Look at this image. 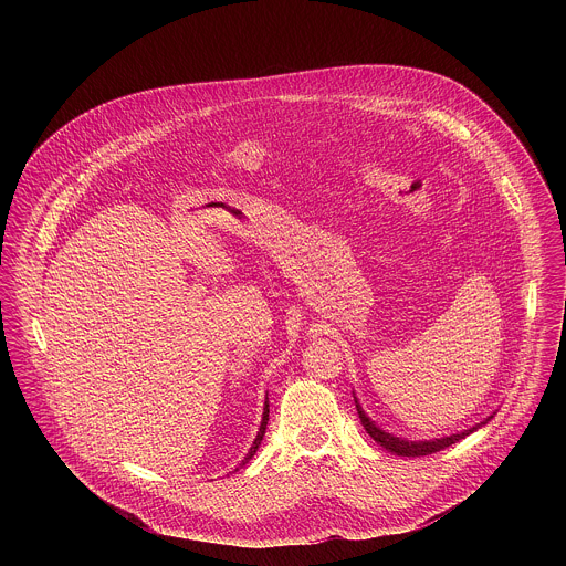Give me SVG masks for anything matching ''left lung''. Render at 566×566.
I'll return each instance as SVG.
<instances>
[{
    "instance_id": "left-lung-1",
    "label": "left lung",
    "mask_w": 566,
    "mask_h": 566,
    "mask_svg": "<svg viewBox=\"0 0 566 566\" xmlns=\"http://www.w3.org/2000/svg\"><path fill=\"white\" fill-rule=\"evenodd\" d=\"M357 403V401H355ZM357 413H359V420H361V424H364V429H366V433L377 442V444H381L384 449H388L390 453H395V455H403V458H420V455H429V453H436V451H442V449H447V447H451V444H455L458 440H462V438H467L469 433H473L475 429H480L482 424H475L473 429H467V431H462V433H453V436H449V438H440V440H424V442H409V440H403V438H397V436H390V433H386V431H381L375 422H370L368 420V416L361 411V407L357 405Z\"/></svg>"
}]
</instances>
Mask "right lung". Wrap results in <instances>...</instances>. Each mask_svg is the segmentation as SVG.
I'll use <instances>...</instances> for the list:
<instances>
[{
    "mask_svg": "<svg viewBox=\"0 0 566 566\" xmlns=\"http://www.w3.org/2000/svg\"><path fill=\"white\" fill-rule=\"evenodd\" d=\"M268 416H270V405H268V399H265V407H263V420H261V427H259V433H256V438H254V442H252V447H250V451H248V455L243 458L242 467L256 453V449H259V444H261V440H263V433H265V427H268Z\"/></svg>",
    "mask_w": 566,
    "mask_h": 566,
    "instance_id": "add662e5",
    "label": "right lung"
}]
</instances>
